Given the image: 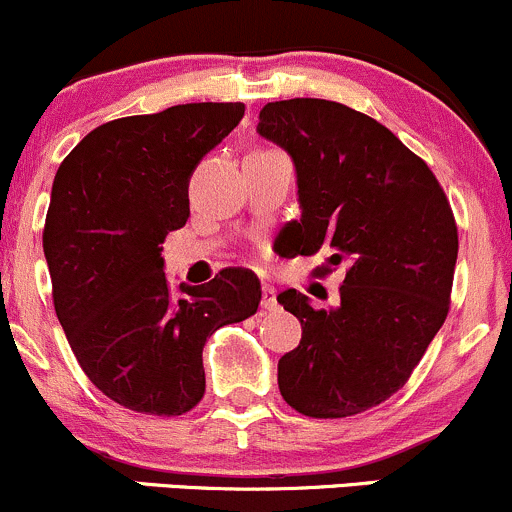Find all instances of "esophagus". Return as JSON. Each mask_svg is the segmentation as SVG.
Wrapping results in <instances>:
<instances>
[{
    "mask_svg": "<svg viewBox=\"0 0 512 512\" xmlns=\"http://www.w3.org/2000/svg\"><path fill=\"white\" fill-rule=\"evenodd\" d=\"M261 307L263 310H278L276 288H273V285H263L261 288Z\"/></svg>",
    "mask_w": 512,
    "mask_h": 512,
    "instance_id": "obj_1",
    "label": "esophagus"
}]
</instances>
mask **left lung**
Returning <instances> with one entry per match:
<instances>
[{
  "instance_id": "1",
  "label": "left lung",
  "mask_w": 512,
  "mask_h": 512,
  "mask_svg": "<svg viewBox=\"0 0 512 512\" xmlns=\"http://www.w3.org/2000/svg\"><path fill=\"white\" fill-rule=\"evenodd\" d=\"M258 134L293 156L302 217L293 254L329 249L317 276L346 263L339 307L298 290L278 302L302 324L278 361L290 408L317 420L359 415L398 393L449 315L459 234L442 185L420 156L364 112L295 97L261 109Z\"/></svg>"
}]
</instances>
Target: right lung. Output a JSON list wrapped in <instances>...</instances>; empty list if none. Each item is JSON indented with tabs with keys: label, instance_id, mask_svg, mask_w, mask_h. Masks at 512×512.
<instances>
[{
	"label": "right lung",
	"instance_id": "right-lung-1",
	"mask_svg": "<svg viewBox=\"0 0 512 512\" xmlns=\"http://www.w3.org/2000/svg\"><path fill=\"white\" fill-rule=\"evenodd\" d=\"M195 102L92 129L60 163L43 227L53 307L85 376L146 415L190 412L205 395L202 346L256 315L258 278L224 268L170 295L161 244L190 217L197 163L244 117Z\"/></svg>",
	"mask_w": 512,
	"mask_h": 512
}]
</instances>
